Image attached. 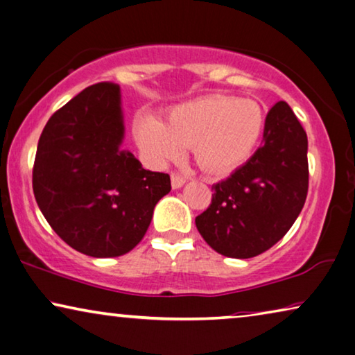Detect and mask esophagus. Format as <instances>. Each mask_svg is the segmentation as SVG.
Segmentation results:
<instances>
[{"label":"esophagus","instance_id":"esophagus-1","mask_svg":"<svg viewBox=\"0 0 355 355\" xmlns=\"http://www.w3.org/2000/svg\"><path fill=\"white\" fill-rule=\"evenodd\" d=\"M184 184H186V178L181 176V174H178V173H173L171 174V186H173V189H181Z\"/></svg>","mask_w":355,"mask_h":355}]
</instances>
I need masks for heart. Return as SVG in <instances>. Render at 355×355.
I'll return each mask as SVG.
<instances>
[{"instance_id": "heart-1", "label": "heart", "mask_w": 355, "mask_h": 355, "mask_svg": "<svg viewBox=\"0 0 355 355\" xmlns=\"http://www.w3.org/2000/svg\"><path fill=\"white\" fill-rule=\"evenodd\" d=\"M264 126V110L256 101L207 96L174 107L165 125L152 115L137 116L135 137L152 165L176 162L184 147H192L203 171L229 174L251 160Z\"/></svg>"}]
</instances>
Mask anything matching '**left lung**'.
<instances>
[{
  "label": "left lung",
  "instance_id": "left-lung-1",
  "mask_svg": "<svg viewBox=\"0 0 355 355\" xmlns=\"http://www.w3.org/2000/svg\"><path fill=\"white\" fill-rule=\"evenodd\" d=\"M264 144L232 176L213 186L207 211L195 218L219 254L254 258L274 246L300 216L307 197V135L280 101L266 116Z\"/></svg>",
  "mask_w": 355,
  "mask_h": 355
}]
</instances>
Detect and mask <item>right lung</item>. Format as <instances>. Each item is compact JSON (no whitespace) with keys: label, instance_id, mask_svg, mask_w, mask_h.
<instances>
[{"label":"right lung","instance_id":"right-lung-1","mask_svg":"<svg viewBox=\"0 0 355 355\" xmlns=\"http://www.w3.org/2000/svg\"><path fill=\"white\" fill-rule=\"evenodd\" d=\"M123 139L120 86L97 83L55 112L38 141L33 193L41 213L67 245L92 258L135 248L171 190L168 174L144 169Z\"/></svg>","mask_w":355,"mask_h":355}]
</instances>
